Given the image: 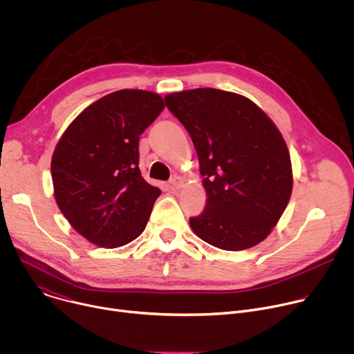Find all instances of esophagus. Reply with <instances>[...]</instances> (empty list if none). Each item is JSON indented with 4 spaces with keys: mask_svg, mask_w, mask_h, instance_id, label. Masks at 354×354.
I'll list each match as a JSON object with an SVG mask.
<instances>
[{
    "mask_svg": "<svg viewBox=\"0 0 354 354\" xmlns=\"http://www.w3.org/2000/svg\"><path fill=\"white\" fill-rule=\"evenodd\" d=\"M169 186H171V189H180L183 186V179L180 176H174L169 180Z\"/></svg>",
    "mask_w": 354,
    "mask_h": 354,
    "instance_id": "obj_1",
    "label": "esophagus"
}]
</instances>
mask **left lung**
I'll use <instances>...</instances> for the list:
<instances>
[{
  "label": "left lung",
  "instance_id": "left-lung-1",
  "mask_svg": "<svg viewBox=\"0 0 354 354\" xmlns=\"http://www.w3.org/2000/svg\"><path fill=\"white\" fill-rule=\"evenodd\" d=\"M189 131L207 193L193 232L224 250L258 245L277 225L292 190L287 144L272 119L239 93L196 88L165 96Z\"/></svg>",
  "mask_w": 354,
  "mask_h": 354
}]
</instances>
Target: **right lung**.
Listing matches in <instances>:
<instances>
[{"instance_id":"right-lung-1","label":"right lung","mask_w":354,"mask_h":354,"mask_svg":"<svg viewBox=\"0 0 354 354\" xmlns=\"http://www.w3.org/2000/svg\"><path fill=\"white\" fill-rule=\"evenodd\" d=\"M164 108L156 92L120 89L85 108L60 137L52 157L55 198L91 243L119 248L144 231L161 190L141 176L138 140Z\"/></svg>"}]
</instances>
